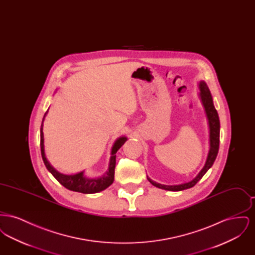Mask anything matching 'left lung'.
Segmentation results:
<instances>
[{
    "instance_id": "left-lung-1",
    "label": "left lung",
    "mask_w": 255,
    "mask_h": 255,
    "mask_svg": "<svg viewBox=\"0 0 255 255\" xmlns=\"http://www.w3.org/2000/svg\"><path fill=\"white\" fill-rule=\"evenodd\" d=\"M199 89H200L199 96L206 111V119L208 121V126H209V151L206 158V164L192 181L182 183V184H178V185L160 184L152 181L150 178L147 177L148 181L156 187L164 189V190H169V191H181V190L193 187L195 184L203 178V176L206 174L207 170L213 165L216 157L218 155L219 144H220V121H219L218 113L214 107L210 91L205 81H201L199 83Z\"/></svg>"
}]
</instances>
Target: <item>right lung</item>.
Segmentation results:
<instances>
[{
    "instance_id": "1",
    "label": "right lung",
    "mask_w": 255,
    "mask_h": 255,
    "mask_svg": "<svg viewBox=\"0 0 255 255\" xmlns=\"http://www.w3.org/2000/svg\"><path fill=\"white\" fill-rule=\"evenodd\" d=\"M48 111L46 112V114L44 116L43 122L41 124V129H40L41 155H42V158L44 160V163H45L47 169L49 170V172L52 174V176L60 182L63 186H65L67 189L72 190V191L80 192V193H84V194H93V193L100 192V191L106 189L107 187H109L110 185L114 182V178H115V167H116V157H117L116 154L119 151V149L125 143V141L127 140V137L121 136L115 141L114 145L112 147V151H111L109 168L103 176H101L99 178H95V179L87 178L86 176H84V171L74 174V175L62 174L50 165V163L48 161V159L46 158V155H45L43 122L48 114Z\"/></svg>"
}]
</instances>
